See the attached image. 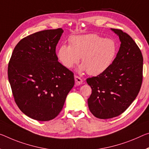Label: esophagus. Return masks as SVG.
Here are the masks:
<instances>
[{
  "mask_svg": "<svg viewBox=\"0 0 149 149\" xmlns=\"http://www.w3.org/2000/svg\"><path fill=\"white\" fill-rule=\"evenodd\" d=\"M74 78H75V86H79V85H81L83 84V80H82L81 78H80L79 77L77 76V75H75L74 76Z\"/></svg>",
  "mask_w": 149,
  "mask_h": 149,
  "instance_id": "esophagus-1",
  "label": "esophagus"
}]
</instances>
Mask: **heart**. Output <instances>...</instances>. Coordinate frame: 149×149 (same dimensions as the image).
Wrapping results in <instances>:
<instances>
[{"label": "heart", "instance_id": "obj_1", "mask_svg": "<svg viewBox=\"0 0 149 149\" xmlns=\"http://www.w3.org/2000/svg\"><path fill=\"white\" fill-rule=\"evenodd\" d=\"M117 44L111 38H104L95 34L79 35L71 38L69 45L59 48L58 58L62 64L70 69L78 63L81 58L80 72L98 75L107 70L117 54Z\"/></svg>", "mask_w": 149, "mask_h": 149}]
</instances>
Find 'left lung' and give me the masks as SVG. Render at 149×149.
Masks as SVG:
<instances>
[{
	"instance_id": "left-lung-1",
	"label": "left lung",
	"mask_w": 149,
	"mask_h": 149,
	"mask_svg": "<svg viewBox=\"0 0 149 149\" xmlns=\"http://www.w3.org/2000/svg\"><path fill=\"white\" fill-rule=\"evenodd\" d=\"M111 30L121 42L116 58L104 72L86 80L92 89L87 100L89 110L102 119L123 113L135 100L143 81V58L140 49L127 33Z\"/></svg>"
}]
</instances>
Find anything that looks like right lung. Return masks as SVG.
Wrapping results in <instances>:
<instances>
[{"label":"right lung","instance_id":"obj_1","mask_svg":"<svg viewBox=\"0 0 149 149\" xmlns=\"http://www.w3.org/2000/svg\"><path fill=\"white\" fill-rule=\"evenodd\" d=\"M62 28L46 30L21 40L8 67L15 102L33 119L47 121L57 117L74 86L73 72L58 62L56 47Z\"/></svg>","mask_w":149,"mask_h":149}]
</instances>
